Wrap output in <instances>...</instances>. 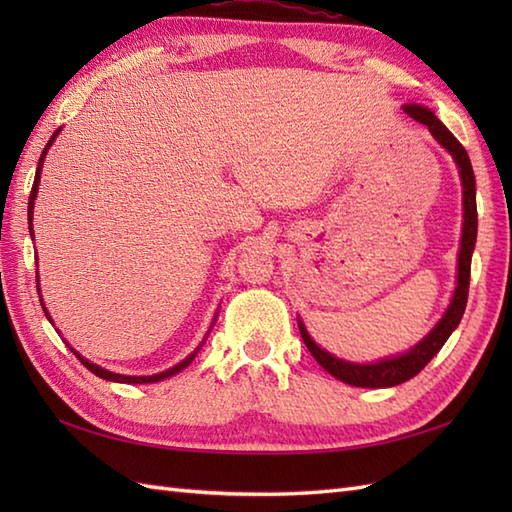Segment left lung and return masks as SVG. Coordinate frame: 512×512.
I'll return each mask as SVG.
<instances>
[{"label": "left lung", "instance_id": "8db88e82", "mask_svg": "<svg viewBox=\"0 0 512 512\" xmlns=\"http://www.w3.org/2000/svg\"><path fill=\"white\" fill-rule=\"evenodd\" d=\"M402 110H405L413 118V121L427 125L431 136L438 140V145L442 149L449 151L451 158L455 160V165H458V171H460L464 222H462V239H460V253H458V284H455L449 308L442 314V319L436 323V328H433L422 341H418L405 354L387 356V358H383V361H376V363H352V361H343V358L334 356L330 352H325L321 345L314 343V339L308 334L303 321L297 319L301 339H303V343H306L310 354L314 356V361H317L325 369V372L332 374L334 378H339V380H343V383L354 385V387L383 389V387L400 385V383H405V380L416 376L420 369H424V365H427L431 358L442 350V345L447 343L451 332L458 328L464 308H466V297H469L471 257H473L475 239H477L475 173L471 167L469 154H466V149L460 145V140L442 125L440 118L433 114L429 107L418 105V103H407Z\"/></svg>", "mask_w": 512, "mask_h": 512}]
</instances>
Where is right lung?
Returning <instances> with one entry per match:
<instances>
[{"mask_svg":"<svg viewBox=\"0 0 512 512\" xmlns=\"http://www.w3.org/2000/svg\"><path fill=\"white\" fill-rule=\"evenodd\" d=\"M59 132H61V127L57 129V132L52 134V138L48 140V145H46V149L41 151V158H39V165H37V173H35V184H32V191H30V198H28V224H30V237H35V231H32V211H35V198H37V193H39V180H41V169H43V160H46V154H48V149L52 147V143H54V138L59 136ZM37 279H39V275H37ZM37 290H39V286H37ZM39 301H41V306H43V299H41V290H39ZM43 312H46V317H48V321L52 323V319H50V314H48V310H46V306H43ZM213 323H215V319H213ZM213 328V325H211ZM206 336H209V332H206ZM206 336L202 339V343L195 347V350L184 358V361H180L178 365H173V367H169V369H165V372H160V374H151V376H125V374H116V372H110V369H105V367H101V365H96V363H92V361H88V358L85 356H81L79 352L74 350V347L70 345V350L74 352V356L79 358V361L90 369L92 374H96L99 378H105V380H112V383H125V385H147V383H158V380H165V378H169V376H173V374H178V372H182L184 367H189V363L193 361L195 356H198V352H200V347L204 345V341H206Z\"/></svg>","mask_w":512,"mask_h":512,"instance_id":"right-lung-1","label":"right lung"}]
</instances>
